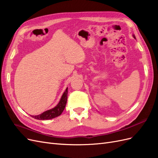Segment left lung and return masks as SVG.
Wrapping results in <instances>:
<instances>
[{
	"instance_id": "left-lung-1",
	"label": "left lung",
	"mask_w": 158,
	"mask_h": 158,
	"mask_svg": "<svg viewBox=\"0 0 158 158\" xmlns=\"http://www.w3.org/2000/svg\"><path fill=\"white\" fill-rule=\"evenodd\" d=\"M132 36H133V37H134V38H135V39H136V37H135V35H132Z\"/></svg>"
}]
</instances>
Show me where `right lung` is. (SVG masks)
<instances>
[{
  "instance_id": "1",
  "label": "right lung",
  "mask_w": 158,
  "mask_h": 158,
  "mask_svg": "<svg viewBox=\"0 0 158 158\" xmlns=\"http://www.w3.org/2000/svg\"><path fill=\"white\" fill-rule=\"evenodd\" d=\"M67 94H68V88H66L64 92L60 99L59 103L54 107L49 110L44 112L43 113L38 114V115H31L33 118L37 120H49L60 115L65 108L66 102H67Z\"/></svg>"
}]
</instances>
